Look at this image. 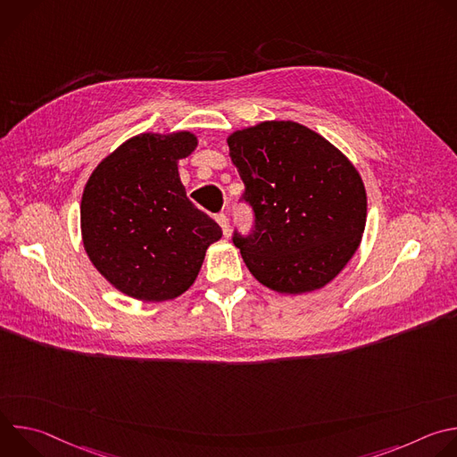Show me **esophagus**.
Returning a JSON list of instances; mask_svg holds the SVG:
<instances>
[{
    "label": "esophagus",
    "instance_id": "1",
    "mask_svg": "<svg viewBox=\"0 0 457 457\" xmlns=\"http://www.w3.org/2000/svg\"><path fill=\"white\" fill-rule=\"evenodd\" d=\"M215 220H217L219 226L222 228V233L228 237V235H229V219H228V215H226V213H219V215L215 217Z\"/></svg>",
    "mask_w": 457,
    "mask_h": 457
}]
</instances>
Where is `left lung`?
<instances>
[{
    "instance_id": "left-lung-1",
    "label": "left lung",
    "mask_w": 457,
    "mask_h": 457,
    "mask_svg": "<svg viewBox=\"0 0 457 457\" xmlns=\"http://www.w3.org/2000/svg\"><path fill=\"white\" fill-rule=\"evenodd\" d=\"M253 210L249 235L233 233L251 275L300 295L329 284L360 245L367 195L351 161L307 126L266 120L228 137Z\"/></svg>"
}]
</instances>
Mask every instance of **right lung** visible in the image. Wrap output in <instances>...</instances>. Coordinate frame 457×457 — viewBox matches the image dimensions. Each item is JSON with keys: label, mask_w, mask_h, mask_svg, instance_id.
I'll list each match as a JSON object with an SVG mask.
<instances>
[{"label": "right lung", "mask_w": 457, "mask_h": 457, "mask_svg": "<svg viewBox=\"0 0 457 457\" xmlns=\"http://www.w3.org/2000/svg\"><path fill=\"white\" fill-rule=\"evenodd\" d=\"M197 148L189 132L141 134L90 175L81 233L96 270L124 295L162 302L197 278L220 226L186 197L177 162Z\"/></svg>", "instance_id": "add662e5"}]
</instances>
